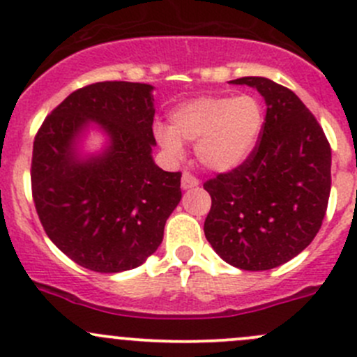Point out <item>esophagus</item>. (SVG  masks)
Wrapping results in <instances>:
<instances>
[{
    "label": "esophagus",
    "mask_w": 357,
    "mask_h": 357,
    "mask_svg": "<svg viewBox=\"0 0 357 357\" xmlns=\"http://www.w3.org/2000/svg\"><path fill=\"white\" fill-rule=\"evenodd\" d=\"M199 186V179L195 178L193 174H190V172H183V178H181V188L183 190H192V188H197Z\"/></svg>",
    "instance_id": "34e87169"
}]
</instances>
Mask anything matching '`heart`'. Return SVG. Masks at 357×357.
Masks as SVG:
<instances>
[{
  "instance_id": "obj_1",
  "label": "heart",
  "mask_w": 357,
  "mask_h": 357,
  "mask_svg": "<svg viewBox=\"0 0 357 357\" xmlns=\"http://www.w3.org/2000/svg\"><path fill=\"white\" fill-rule=\"evenodd\" d=\"M171 126L158 124L155 138L172 160L185 155L183 143L195 142L197 160L208 171L240 167L257 146L264 107L254 95L199 96L171 112Z\"/></svg>"
}]
</instances>
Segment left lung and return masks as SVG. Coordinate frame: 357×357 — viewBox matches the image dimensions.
Listing matches in <instances>:
<instances>
[{
	"instance_id": "1",
	"label": "left lung",
	"mask_w": 357,
	"mask_h": 357,
	"mask_svg": "<svg viewBox=\"0 0 357 357\" xmlns=\"http://www.w3.org/2000/svg\"><path fill=\"white\" fill-rule=\"evenodd\" d=\"M264 98L261 139L240 167L204 185V222L215 254L235 268L266 271L301 254L321 228L332 186V150L294 91L266 77H240Z\"/></svg>"
}]
</instances>
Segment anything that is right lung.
Listing matches in <instances>:
<instances>
[{
    "instance_id": "add662e5",
    "label": "right lung",
    "mask_w": 357,
    "mask_h": 357,
    "mask_svg": "<svg viewBox=\"0 0 357 357\" xmlns=\"http://www.w3.org/2000/svg\"><path fill=\"white\" fill-rule=\"evenodd\" d=\"M153 86L105 81L70 93L48 117L32 149V199L53 243L96 273L142 266L164 238L181 200V172L153 162ZM89 125L107 136L100 154L78 145Z\"/></svg>"
}]
</instances>
